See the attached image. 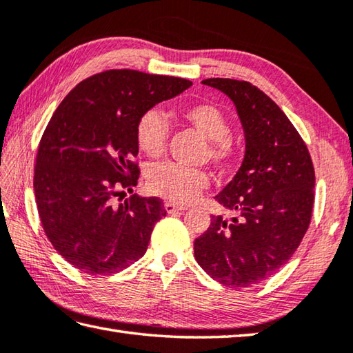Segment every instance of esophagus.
Instances as JSON below:
<instances>
[{
  "label": "esophagus",
  "mask_w": 353,
  "mask_h": 353,
  "mask_svg": "<svg viewBox=\"0 0 353 353\" xmlns=\"http://www.w3.org/2000/svg\"><path fill=\"white\" fill-rule=\"evenodd\" d=\"M164 209L168 214H175V212H181V210H188V205L184 204H175V203H164Z\"/></svg>",
  "instance_id": "obj_1"
}]
</instances>
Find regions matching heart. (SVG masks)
<instances>
[{
	"label": "heart",
	"mask_w": 353,
	"mask_h": 353,
	"mask_svg": "<svg viewBox=\"0 0 353 353\" xmlns=\"http://www.w3.org/2000/svg\"><path fill=\"white\" fill-rule=\"evenodd\" d=\"M179 121L208 139L205 155L218 168H228L236 157V145L232 141L230 123L224 112L210 103H194L179 108ZM137 144L149 158H159L168 145L169 128L158 110L150 109L139 117L137 123ZM209 185V175L201 169L183 168L174 163H163L152 168L148 174V188L158 196L172 203L185 204L194 201Z\"/></svg>",
	"instance_id": "1"
}]
</instances>
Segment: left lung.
<instances>
[{"label":"left lung","mask_w":353,"mask_h":353,"mask_svg":"<svg viewBox=\"0 0 353 353\" xmlns=\"http://www.w3.org/2000/svg\"><path fill=\"white\" fill-rule=\"evenodd\" d=\"M203 84L234 101L245 154L234 179L215 196L234 216H212L209 229L195 239V258L218 283L249 288L276 274L307 232L314 164L294 124L256 85L230 78Z\"/></svg>","instance_id":"obj_1"}]
</instances>
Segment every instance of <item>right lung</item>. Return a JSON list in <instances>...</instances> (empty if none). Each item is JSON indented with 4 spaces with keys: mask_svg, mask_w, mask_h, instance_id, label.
<instances>
[{
    "mask_svg": "<svg viewBox=\"0 0 353 353\" xmlns=\"http://www.w3.org/2000/svg\"><path fill=\"white\" fill-rule=\"evenodd\" d=\"M176 77L112 69L77 84L38 145L33 189L46 236L73 268L112 275L148 250L165 209L157 196L130 195L139 178L137 123L144 112L190 88Z\"/></svg>",
    "mask_w": 353,
    "mask_h": 353,
    "instance_id": "1",
    "label": "right lung"
}]
</instances>
